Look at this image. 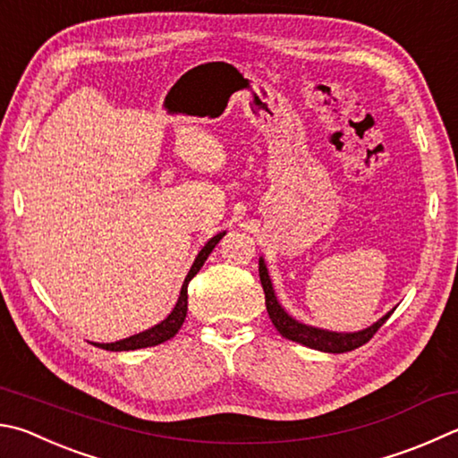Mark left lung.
<instances>
[{
    "instance_id": "left-lung-1",
    "label": "left lung",
    "mask_w": 458,
    "mask_h": 458,
    "mask_svg": "<svg viewBox=\"0 0 458 458\" xmlns=\"http://www.w3.org/2000/svg\"><path fill=\"white\" fill-rule=\"evenodd\" d=\"M258 272H260V282L266 296V310H268V316L274 327H276V330L284 338L293 340V343L314 348V351L332 352V354L354 351V348L367 344L369 340L377 335V330L382 327V324L390 318V314L394 312L393 309L382 316V318L370 324L369 328H362L356 332H335V330L310 327V324H304L301 320L293 318V316L284 310V306L278 302V296L274 293L270 274H268V268H266V262L262 256L260 260H258Z\"/></svg>"
}]
</instances>
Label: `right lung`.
Instances as JSON below:
<instances>
[{"label": "right lung", "instance_id": "add662e5", "mask_svg": "<svg viewBox=\"0 0 458 458\" xmlns=\"http://www.w3.org/2000/svg\"><path fill=\"white\" fill-rule=\"evenodd\" d=\"M224 236H226V232H220V234H216L214 238L208 240L202 250L198 252V256L194 258L192 268H190L188 276L184 278V284H182L176 306H174L172 312L165 316L162 322H157L156 327H152V328L138 332V335H134V336H128L123 340H115V343H91V344L98 346V348H104V351L122 352V351H138V348L162 344V343H165V340L176 336L178 330L182 328V324H184V320H186V314H188V284H190V280H192L196 274L200 272V268L206 262V258L210 256V252L214 250L216 244H218Z\"/></svg>", "mask_w": 458, "mask_h": 458}]
</instances>
